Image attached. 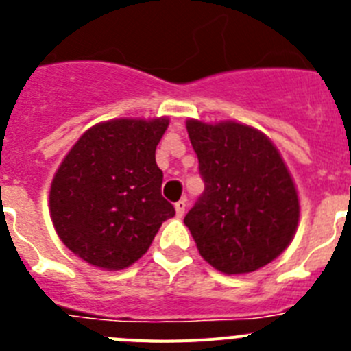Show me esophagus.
<instances>
[{
  "instance_id": "esophagus-1",
  "label": "esophagus",
  "mask_w": 351,
  "mask_h": 351,
  "mask_svg": "<svg viewBox=\"0 0 351 351\" xmlns=\"http://www.w3.org/2000/svg\"><path fill=\"white\" fill-rule=\"evenodd\" d=\"M184 213H186V202L184 200H179V202L176 204V216H178V218H182Z\"/></svg>"
}]
</instances>
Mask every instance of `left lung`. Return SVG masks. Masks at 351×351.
Segmentation results:
<instances>
[{
    "label": "left lung",
    "instance_id": "8db88e82",
    "mask_svg": "<svg viewBox=\"0 0 351 351\" xmlns=\"http://www.w3.org/2000/svg\"><path fill=\"white\" fill-rule=\"evenodd\" d=\"M206 182L186 214L198 253L223 274L258 271L283 253L297 232L299 195L271 138L237 121H186Z\"/></svg>",
    "mask_w": 351,
    "mask_h": 351
}]
</instances>
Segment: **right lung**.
<instances>
[{"label":"right lung","instance_id":"add662e5","mask_svg":"<svg viewBox=\"0 0 351 351\" xmlns=\"http://www.w3.org/2000/svg\"><path fill=\"white\" fill-rule=\"evenodd\" d=\"M169 117H121L80 135L54 173L52 225L68 250L104 271L137 262L176 210L161 197L156 145Z\"/></svg>","mask_w":351,"mask_h":351}]
</instances>
